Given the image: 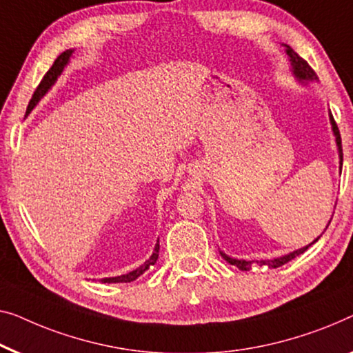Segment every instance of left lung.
<instances>
[{
  "instance_id": "obj_1",
  "label": "left lung",
  "mask_w": 353,
  "mask_h": 353,
  "mask_svg": "<svg viewBox=\"0 0 353 353\" xmlns=\"http://www.w3.org/2000/svg\"><path fill=\"white\" fill-rule=\"evenodd\" d=\"M285 48H287V54H288V57H290L291 66H293L294 74L298 76L299 79H316L315 71H314L312 68H310V65H309L307 62H305V60H304L303 57H301L299 54H296L294 50L291 49L288 44H285ZM330 121H331V125H333V132H334V135H336V143H338L339 157H341L339 164H341V168H342V143H341V134H339L338 124H336V122H334V117H333V114H330ZM316 240H319V239H316ZM316 240H314L312 243H315ZM312 243H309L307 247H304V248L296 250V252H293V253L285 254V256H282V258L268 259V261H245V259H234V258H229L228 254H224V253H221V256H223L224 259H226V261H228L229 264L237 265V268H239L240 270H250V269L253 268V264H254V263L259 264V265H268V268H272V269H275V268H280V265L287 264L288 261H291V259H294L296 256H299V254H301V253H304L305 250H307Z\"/></svg>"
}]
</instances>
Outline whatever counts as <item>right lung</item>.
I'll use <instances>...</instances> for the list:
<instances>
[{
  "instance_id": "obj_1",
  "label": "right lung",
  "mask_w": 353,
  "mask_h": 353,
  "mask_svg": "<svg viewBox=\"0 0 353 353\" xmlns=\"http://www.w3.org/2000/svg\"><path fill=\"white\" fill-rule=\"evenodd\" d=\"M71 52H73V50H65V52H62V54L59 55L57 59H55V62L52 63V66H50L48 73L44 74V78L41 79V83H39V85L37 88V90H34V94H33V97H32V100H30V103H28L27 113H30V111H32V110L34 108V105H37L38 101L41 100V97H43V95L46 94V92H48V90L50 89V85H52V84L55 83V81H57V78L60 76V73H62L63 68H65V65L68 63ZM157 256H159V240H157V243H156L154 253H152V254H151V258L148 259V261H146L145 264L140 265L139 269L132 270V272L125 274V275H119V277L103 279V280H101V282H105V283H119V282H124V283H127V282H134V280H135V279H139L140 275H141L143 272H145V270H148V269L151 268V265H154V264H156V261H157Z\"/></svg>"
}]
</instances>
